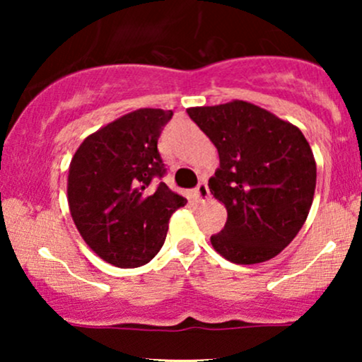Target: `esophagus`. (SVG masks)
<instances>
[{
    "mask_svg": "<svg viewBox=\"0 0 362 362\" xmlns=\"http://www.w3.org/2000/svg\"><path fill=\"white\" fill-rule=\"evenodd\" d=\"M209 187H207L206 182H201V184L197 185V189H195V199H197L199 202H206L207 199H209Z\"/></svg>",
    "mask_w": 362,
    "mask_h": 362,
    "instance_id": "esophagus-1",
    "label": "esophagus"
}]
</instances>
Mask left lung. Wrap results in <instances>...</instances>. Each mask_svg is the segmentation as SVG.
<instances>
[{"label":"left lung","mask_w":362,"mask_h":362,"mask_svg":"<svg viewBox=\"0 0 362 362\" xmlns=\"http://www.w3.org/2000/svg\"><path fill=\"white\" fill-rule=\"evenodd\" d=\"M189 117L218 149L211 194L226 207L219 255L240 265L271 260L305 224L317 185V163L294 124L245 100L190 107Z\"/></svg>","instance_id":"left-lung-1"}]
</instances>
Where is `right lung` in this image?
Masks as SVG:
<instances>
[{"instance_id": "right-lung-1", "label": "right lung", "mask_w": 362, "mask_h": 362, "mask_svg": "<svg viewBox=\"0 0 362 362\" xmlns=\"http://www.w3.org/2000/svg\"><path fill=\"white\" fill-rule=\"evenodd\" d=\"M172 110L138 109L91 132L69 163L68 204L85 243L120 269L148 264L167 238L168 221L187 199L160 182L161 129Z\"/></svg>"}]
</instances>
